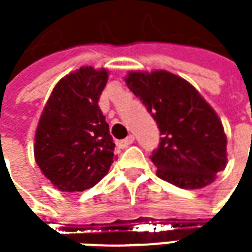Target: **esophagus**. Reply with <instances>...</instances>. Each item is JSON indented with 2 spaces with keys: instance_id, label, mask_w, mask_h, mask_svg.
Here are the masks:
<instances>
[{
  "instance_id": "obj_1",
  "label": "esophagus",
  "mask_w": 252,
  "mask_h": 252,
  "mask_svg": "<svg viewBox=\"0 0 252 252\" xmlns=\"http://www.w3.org/2000/svg\"><path fill=\"white\" fill-rule=\"evenodd\" d=\"M133 142H135V137L132 136V135H129V136L126 137L124 140H120V142H117V146H119L120 148H126L128 146H131Z\"/></svg>"
}]
</instances>
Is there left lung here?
I'll return each mask as SVG.
<instances>
[{
	"instance_id": "left-lung-1",
	"label": "left lung",
	"mask_w": 252,
	"mask_h": 252,
	"mask_svg": "<svg viewBox=\"0 0 252 252\" xmlns=\"http://www.w3.org/2000/svg\"><path fill=\"white\" fill-rule=\"evenodd\" d=\"M126 86L158 124L151 160L157 175L181 189H201L227 166V136L219 116L184 78L164 70L131 71Z\"/></svg>"
}]
</instances>
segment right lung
I'll return each mask as SVG.
<instances>
[{
	"label": "right lung",
	"mask_w": 252,
	"mask_h": 252,
	"mask_svg": "<svg viewBox=\"0 0 252 252\" xmlns=\"http://www.w3.org/2000/svg\"><path fill=\"white\" fill-rule=\"evenodd\" d=\"M105 68L81 67L62 78L43 109L35 135V160L62 191H83L108 174L115 143L99 109Z\"/></svg>",
	"instance_id": "add662e5"
}]
</instances>
